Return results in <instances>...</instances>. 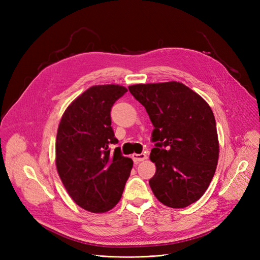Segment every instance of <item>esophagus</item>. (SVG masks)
<instances>
[{
	"label": "esophagus",
	"instance_id": "34e87169",
	"mask_svg": "<svg viewBox=\"0 0 260 260\" xmlns=\"http://www.w3.org/2000/svg\"><path fill=\"white\" fill-rule=\"evenodd\" d=\"M147 158V156L145 154H133L132 155V159L135 160V162H140V161H143Z\"/></svg>",
	"mask_w": 260,
	"mask_h": 260
}]
</instances>
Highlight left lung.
Instances as JSON below:
<instances>
[{
    "label": "left lung",
    "mask_w": 260,
    "mask_h": 260,
    "mask_svg": "<svg viewBox=\"0 0 260 260\" xmlns=\"http://www.w3.org/2000/svg\"><path fill=\"white\" fill-rule=\"evenodd\" d=\"M129 91L149 116L156 142L149 159L156 172L149 180L156 199L171 208H184L206 192L219 158L214 113L207 102L185 84L140 83Z\"/></svg>",
    "instance_id": "1"
}]
</instances>
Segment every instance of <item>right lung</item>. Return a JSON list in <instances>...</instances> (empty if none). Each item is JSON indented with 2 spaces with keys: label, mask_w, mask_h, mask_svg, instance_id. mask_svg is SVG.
<instances>
[{
  "label": "right lung",
  "mask_w": 260,
  "mask_h": 260,
  "mask_svg": "<svg viewBox=\"0 0 260 260\" xmlns=\"http://www.w3.org/2000/svg\"><path fill=\"white\" fill-rule=\"evenodd\" d=\"M128 90L119 84L91 86L66 108L58 124L55 162L70 198L81 208L101 214L120 201L133 161L116 147L111 109Z\"/></svg>",
  "instance_id": "obj_1"
}]
</instances>
